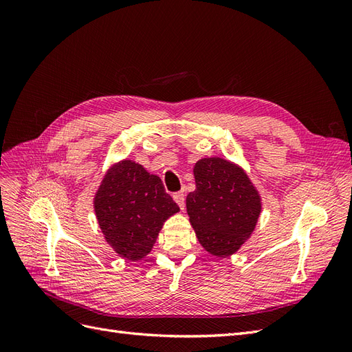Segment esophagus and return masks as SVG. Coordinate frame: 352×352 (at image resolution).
<instances>
[{
    "label": "esophagus",
    "instance_id": "obj_1",
    "mask_svg": "<svg viewBox=\"0 0 352 352\" xmlns=\"http://www.w3.org/2000/svg\"><path fill=\"white\" fill-rule=\"evenodd\" d=\"M173 199L176 201V204L180 207V210L185 208V194L184 192H176L173 195Z\"/></svg>",
    "mask_w": 352,
    "mask_h": 352
}]
</instances>
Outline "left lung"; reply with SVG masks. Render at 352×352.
I'll list each match as a JSON object with an SVG mask.
<instances>
[{
    "mask_svg": "<svg viewBox=\"0 0 352 352\" xmlns=\"http://www.w3.org/2000/svg\"><path fill=\"white\" fill-rule=\"evenodd\" d=\"M195 190L186 211L199 243L216 257L235 254L257 225L261 197L245 170L220 157L201 158L194 166Z\"/></svg>",
    "mask_w": 352,
    "mask_h": 352,
    "instance_id": "8db88e82",
    "label": "left lung"
}]
</instances>
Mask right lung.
I'll return each mask as SVG.
<instances>
[{
  "mask_svg": "<svg viewBox=\"0 0 352 352\" xmlns=\"http://www.w3.org/2000/svg\"><path fill=\"white\" fill-rule=\"evenodd\" d=\"M105 241L120 257L138 261L151 252L164 221L179 211L162 179L132 160L114 163L94 197Z\"/></svg>",
  "mask_w": 352,
  "mask_h": 352,
  "instance_id": "add662e5",
  "label": "right lung"
}]
</instances>
